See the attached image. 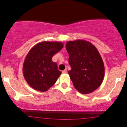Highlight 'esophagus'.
<instances>
[{
    "mask_svg": "<svg viewBox=\"0 0 127 127\" xmlns=\"http://www.w3.org/2000/svg\"><path fill=\"white\" fill-rule=\"evenodd\" d=\"M67 69H64L62 71V73L63 74H66V73H67Z\"/></svg>",
    "mask_w": 127,
    "mask_h": 127,
    "instance_id": "34e87169",
    "label": "esophagus"
}]
</instances>
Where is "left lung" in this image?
<instances>
[{
    "instance_id": "obj_1",
    "label": "left lung",
    "mask_w": 127,
    "mask_h": 127,
    "mask_svg": "<svg viewBox=\"0 0 127 127\" xmlns=\"http://www.w3.org/2000/svg\"><path fill=\"white\" fill-rule=\"evenodd\" d=\"M66 48L68 53V72L74 87L82 94L92 93L103 81L104 66L97 48L88 41L78 39L69 41Z\"/></svg>"
}]
</instances>
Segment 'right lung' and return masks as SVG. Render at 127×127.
<instances>
[{
    "mask_svg": "<svg viewBox=\"0 0 127 127\" xmlns=\"http://www.w3.org/2000/svg\"><path fill=\"white\" fill-rule=\"evenodd\" d=\"M63 46L61 42L44 41L29 50L24 61L23 72L26 81L32 88L43 92L55 84L61 72L52 58Z\"/></svg>",
    "mask_w": 127,
    "mask_h": 127,
    "instance_id": "obj_1",
    "label": "right lung"
}]
</instances>
